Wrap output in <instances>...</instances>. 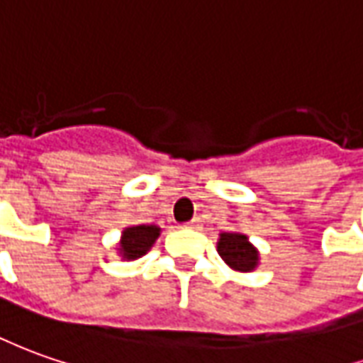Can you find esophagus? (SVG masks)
<instances>
[{"instance_id": "obj_1", "label": "esophagus", "mask_w": 363, "mask_h": 363, "mask_svg": "<svg viewBox=\"0 0 363 363\" xmlns=\"http://www.w3.org/2000/svg\"><path fill=\"white\" fill-rule=\"evenodd\" d=\"M184 226H186V228H199V220L194 218V220H191V223H186V224H184Z\"/></svg>"}]
</instances>
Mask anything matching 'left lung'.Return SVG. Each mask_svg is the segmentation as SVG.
Instances as JSON below:
<instances>
[{
	"label": "left lung",
	"instance_id": "8db88e82",
	"mask_svg": "<svg viewBox=\"0 0 363 363\" xmlns=\"http://www.w3.org/2000/svg\"><path fill=\"white\" fill-rule=\"evenodd\" d=\"M218 254L226 264L238 272H250L258 266V250L240 233H223L218 238Z\"/></svg>",
	"mask_w": 363,
	"mask_h": 363
}]
</instances>
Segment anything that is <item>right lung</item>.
<instances>
[{"instance_id": "1", "label": "right lung", "mask_w": 363, "mask_h": 363, "mask_svg": "<svg viewBox=\"0 0 363 363\" xmlns=\"http://www.w3.org/2000/svg\"><path fill=\"white\" fill-rule=\"evenodd\" d=\"M159 234H161V228L155 224L129 226L121 234L119 254L125 260H137V258L149 252L150 246L159 238Z\"/></svg>"}]
</instances>
